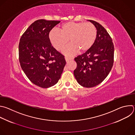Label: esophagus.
Returning a JSON list of instances; mask_svg holds the SVG:
<instances>
[{
    "label": "esophagus",
    "mask_w": 135,
    "mask_h": 135,
    "mask_svg": "<svg viewBox=\"0 0 135 135\" xmlns=\"http://www.w3.org/2000/svg\"><path fill=\"white\" fill-rule=\"evenodd\" d=\"M73 59L71 58H69V57H65V60L66 61V62H68L69 61V60H73Z\"/></svg>",
    "instance_id": "obj_1"
}]
</instances>
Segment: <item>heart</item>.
<instances>
[{
    "mask_svg": "<svg viewBox=\"0 0 135 135\" xmlns=\"http://www.w3.org/2000/svg\"><path fill=\"white\" fill-rule=\"evenodd\" d=\"M49 33V37L52 46L58 51H61L68 42L70 44L64 50L66 55L71 56L78 50L84 52L93 45L97 36L96 27L90 23L68 22Z\"/></svg>",
    "mask_w": 135,
    "mask_h": 135,
    "instance_id": "obj_1",
    "label": "heart"
}]
</instances>
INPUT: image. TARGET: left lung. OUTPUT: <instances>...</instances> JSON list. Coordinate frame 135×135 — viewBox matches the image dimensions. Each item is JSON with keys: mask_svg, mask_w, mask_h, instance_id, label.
I'll use <instances>...</instances> for the list:
<instances>
[{"mask_svg": "<svg viewBox=\"0 0 135 135\" xmlns=\"http://www.w3.org/2000/svg\"><path fill=\"white\" fill-rule=\"evenodd\" d=\"M97 29L92 47L75 58L77 67L74 74L77 82L85 87H93L102 83L111 71L114 62V45L107 30L99 23L88 20Z\"/></svg>", "mask_w": 135, "mask_h": 135, "instance_id": "8db88e82", "label": "left lung"}]
</instances>
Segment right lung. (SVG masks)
I'll list each match as a JSON object with an SVG mask.
<instances>
[{
  "instance_id": "1",
  "label": "right lung",
  "mask_w": 135,
  "mask_h": 135,
  "mask_svg": "<svg viewBox=\"0 0 135 135\" xmlns=\"http://www.w3.org/2000/svg\"><path fill=\"white\" fill-rule=\"evenodd\" d=\"M59 21L38 20L22 35L19 61L23 71L34 84L48 88L57 84L66 64L65 56L51 45L49 34Z\"/></svg>"
}]
</instances>
